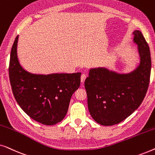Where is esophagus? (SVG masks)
I'll return each instance as SVG.
<instances>
[{"instance_id": "obj_1", "label": "esophagus", "mask_w": 155, "mask_h": 155, "mask_svg": "<svg viewBox=\"0 0 155 155\" xmlns=\"http://www.w3.org/2000/svg\"><path fill=\"white\" fill-rule=\"evenodd\" d=\"M86 78H87V75L86 74H82V75H81V82H84V80H85V79H86Z\"/></svg>"}]
</instances>
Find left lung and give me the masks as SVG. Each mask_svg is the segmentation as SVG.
Returning <instances> with one entry per match:
<instances>
[{
    "instance_id": "obj_1",
    "label": "left lung",
    "mask_w": 155,
    "mask_h": 155,
    "mask_svg": "<svg viewBox=\"0 0 155 155\" xmlns=\"http://www.w3.org/2000/svg\"><path fill=\"white\" fill-rule=\"evenodd\" d=\"M137 45L139 65L129 73H118L107 68L90 69L84 81L90 114L102 126L118 124L141 104L149 86L151 56L149 46L140 31H133Z\"/></svg>"
}]
</instances>
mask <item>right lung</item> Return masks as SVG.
Listing matches in <instances>:
<instances>
[{"instance_id": "right-lung-1", "label": "right lung", "mask_w": 155, "mask_h": 155, "mask_svg": "<svg viewBox=\"0 0 155 155\" xmlns=\"http://www.w3.org/2000/svg\"><path fill=\"white\" fill-rule=\"evenodd\" d=\"M17 36L10 53L9 77L17 102L31 118L44 125L61 122L70 101L80 85L81 73L38 75L29 73L19 63Z\"/></svg>"}]
</instances>
